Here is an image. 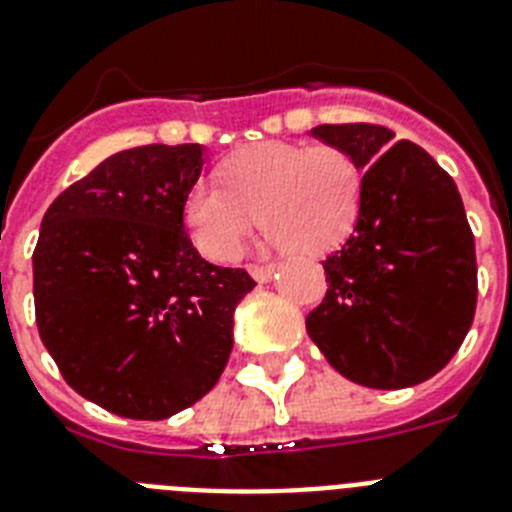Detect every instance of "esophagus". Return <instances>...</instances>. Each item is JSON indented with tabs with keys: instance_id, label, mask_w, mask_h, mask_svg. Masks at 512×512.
<instances>
[{
	"instance_id": "obj_1",
	"label": "esophagus",
	"mask_w": 512,
	"mask_h": 512,
	"mask_svg": "<svg viewBox=\"0 0 512 512\" xmlns=\"http://www.w3.org/2000/svg\"><path fill=\"white\" fill-rule=\"evenodd\" d=\"M249 273H252L257 283H265L273 276V265H249Z\"/></svg>"
}]
</instances>
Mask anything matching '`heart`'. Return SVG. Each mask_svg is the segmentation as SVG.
Instances as JSON below:
<instances>
[{"label": "heart", "mask_w": 512, "mask_h": 512, "mask_svg": "<svg viewBox=\"0 0 512 512\" xmlns=\"http://www.w3.org/2000/svg\"><path fill=\"white\" fill-rule=\"evenodd\" d=\"M221 182H197L184 200V226L213 263H231L263 216L276 242L296 255L336 249L354 231L364 171L333 143H255L221 161Z\"/></svg>", "instance_id": "obj_1"}]
</instances>
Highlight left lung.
I'll use <instances>...</instances> for the list:
<instances>
[{"label": "left lung", "instance_id": "left-lung-1", "mask_svg": "<svg viewBox=\"0 0 512 512\" xmlns=\"http://www.w3.org/2000/svg\"><path fill=\"white\" fill-rule=\"evenodd\" d=\"M364 171L354 234L322 260L328 291L307 333L330 367L377 390L411 388L461 349L476 312V249L450 174L382 124H320ZM391 148L388 149L387 145Z\"/></svg>", "mask_w": 512, "mask_h": 512}]
</instances>
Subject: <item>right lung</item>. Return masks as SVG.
<instances>
[{
	"label": "right lung",
	"mask_w": 512,
	"mask_h": 512,
	"mask_svg": "<svg viewBox=\"0 0 512 512\" xmlns=\"http://www.w3.org/2000/svg\"><path fill=\"white\" fill-rule=\"evenodd\" d=\"M203 145L114 153L49 205L33 249L41 341L72 390L127 419H169L221 377L234 309L257 283L200 257L184 200Z\"/></svg>",
	"instance_id": "right-lung-1"
}]
</instances>
